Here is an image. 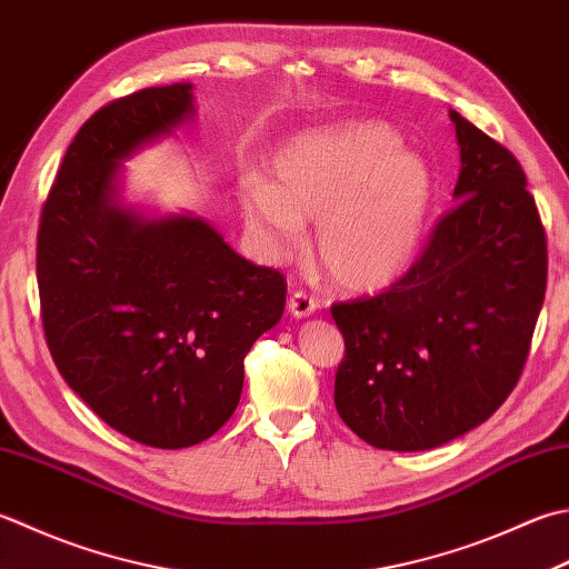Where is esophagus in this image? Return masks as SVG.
<instances>
[{
	"mask_svg": "<svg viewBox=\"0 0 569 569\" xmlns=\"http://www.w3.org/2000/svg\"><path fill=\"white\" fill-rule=\"evenodd\" d=\"M318 306H320V300L306 291H293L291 300H288V310H291V316H296V318L313 316Z\"/></svg>",
	"mask_w": 569,
	"mask_h": 569,
	"instance_id": "34e87169",
	"label": "esophagus"
}]
</instances>
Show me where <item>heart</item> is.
I'll return each mask as SVG.
<instances>
[{
  "mask_svg": "<svg viewBox=\"0 0 569 569\" xmlns=\"http://www.w3.org/2000/svg\"><path fill=\"white\" fill-rule=\"evenodd\" d=\"M431 170L397 132L350 120L291 140L273 158V184L241 182L251 237L271 261L303 249V221H318L316 253L332 283L372 293L415 263L431 204Z\"/></svg>",
  "mask_w": 569,
  "mask_h": 569,
  "instance_id": "1",
  "label": "heart"
}]
</instances>
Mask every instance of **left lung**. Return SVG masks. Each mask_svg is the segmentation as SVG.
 <instances>
[{"mask_svg":"<svg viewBox=\"0 0 569 569\" xmlns=\"http://www.w3.org/2000/svg\"><path fill=\"white\" fill-rule=\"evenodd\" d=\"M451 120L459 204L385 293L330 308L345 338L338 415L387 451L437 449L506 402L548 286V239L516 154L456 110Z\"/></svg>","mask_w":569,"mask_h":569,"instance_id":"1","label":"left lung"}]
</instances>
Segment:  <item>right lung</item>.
Segmentation results:
<instances>
[{
    "instance_id": "1",
    "label": "right lung",
    "mask_w": 569,
    "mask_h": 569,
    "mask_svg": "<svg viewBox=\"0 0 569 569\" xmlns=\"http://www.w3.org/2000/svg\"><path fill=\"white\" fill-rule=\"evenodd\" d=\"M194 116L192 83L142 88L88 118L41 209L43 336L73 392L108 427L187 449L227 425L243 358L286 308V278L204 219L118 202L120 160Z\"/></svg>"
}]
</instances>
